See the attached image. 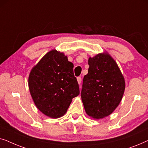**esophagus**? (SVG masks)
<instances>
[{
	"instance_id": "obj_1",
	"label": "esophagus",
	"mask_w": 148,
	"mask_h": 148,
	"mask_svg": "<svg viewBox=\"0 0 148 148\" xmlns=\"http://www.w3.org/2000/svg\"><path fill=\"white\" fill-rule=\"evenodd\" d=\"M77 79L78 84H80L81 82H82V77H78L77 78Z\"/></svg>"
}]
</instances>
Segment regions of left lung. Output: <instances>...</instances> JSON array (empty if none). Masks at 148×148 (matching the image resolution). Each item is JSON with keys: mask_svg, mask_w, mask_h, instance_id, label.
<instances>
[{"mask_svg": "<svg viewBox=\"0 0 148 148\" xmlns=\"http://www.w3.org/2000/svg\"><path fill=\"white\" fill-rule=\"evenodd\" d=\"M88 73L83 79L81 92L85 110L100 119L112 113L122 100L125 82L115 60L108 53L88 60Z\"/></svg>", "mask_w": 148, "mask_h": 148, "instance_id": "left-lung-1", "label": "left lung"}]
</instances>
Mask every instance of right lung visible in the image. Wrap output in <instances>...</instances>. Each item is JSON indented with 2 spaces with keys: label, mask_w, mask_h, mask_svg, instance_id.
<instances>
[{
  "label": "right lung",
  "mask_w": 148,
  "mask_h": 148,
  "mask_svg": "<svg viewBox=\"0 0 148 148\" xmlns=\"http://www.w3.org/2000/svg\"><path fill=\"white\" fill-rule=\"evenodd\" d=\"M28 85L36 107L53 119L63 116L72 99L79 94L73 64L56 50L46 54L32 69Z\"/></svg>",
  "instance_id": "obj_1"
}]
</instances>
